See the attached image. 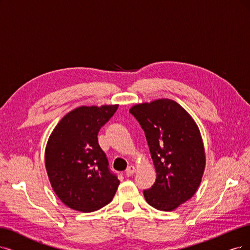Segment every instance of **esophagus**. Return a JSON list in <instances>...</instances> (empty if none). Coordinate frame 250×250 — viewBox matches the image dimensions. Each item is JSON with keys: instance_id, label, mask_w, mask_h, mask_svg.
<instances>
[{"instance_id": "obj_1", "label": "esophagus", "mask_w": 250, "mask_h": 250, "mask_svg": "<svg viewBox=\"0 0 250 250\" xmlns=\"http://www.w3.org/2000/svg\"><path fill=\"white\" fill-rule=\"evenodd\" d=\"M135 172H136V169H135L134 166H130V167H128L125 171V175L127 177H131V176H133Z\"/></svg>"}]
</instances>
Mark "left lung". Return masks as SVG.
I'll use <instances>...</instances> for the list:
<instances>
[{"label": "left lung", "instance_id": "1", "mask_svg": "<svg viewBox=\"0 0 250 250\" xmlns=\"http://www.w3.org/2000/svg\"><path fill=\"white\" fill-rule=\"evenodd\" d=\"M130 113L143 128L156 172L144 198L155 209L173 211L195 195L204 174L206 156L199 127L170 99L137 104Z\"/></svg>", "mask_w": 250, "mask_h": 250}]
</instances>
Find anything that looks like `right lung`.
<instances>
[{"label": "right lung", "mask_w": 250, "mask_h": 250, "mask_svg": "<svg viewBox=\"0 0 250 250\" xmlns=\"http://www.w3.org/2000/svg\"><path fill=\"white\" fill-rule=\"evenodd\" d=\"M118 105L81 106L53 128L45 148V167L51 187L69 208L92 212L112 201L119 180L108 168L98 133Z\"/></svg>", "instance_id": "right-lung-1"}]
</instances>
